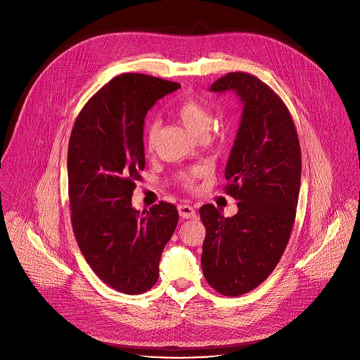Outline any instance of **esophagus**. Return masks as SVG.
I'll use <instances>...</instances> for the list:
<instances>
[{
  "instance_id": "1",
  "label": "esophagus",
  "mask_w": 360,
  "mask_h": 360,
  "mask_svg": "<svg viewBox=\"0 0 360 360\" xmlns=\"http://www.w3.org/2000/svg\"><path fill=\"white\" fill-rule=\"evenodd\" d=\"M178 212H179L181 218H184V219H193V218H196V212L191 207V205H185V203L178 205Z\"/></svg>"
}]
</instances>
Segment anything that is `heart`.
<instances>
[{
  "mask_svg": "<svg viewBox=\"0 0 360 360\" xmlns=\"http://www.w3.org/2000/svg\"><path fill=\"white\" fill-rule=\"evenodd\" d=\"M172 115L189 132H192L196 136H202L207 134L212 124V120H214V112H212L211 107H208L202 99H199L198 96H193V95L184 96L174 107ZM157 139H158V125L157 124L148 125V128L145 131V148L148 152H152L153 149H155ZM199 174H200V171L196 168L191 169L188 172H182L179 175L181 185L188 191L195 189L196 178L199 176Z\"/></svg>",
  "mask_w": 360,
  "mask_h": 360,
  "instance_id": "obj_1",
  "label": "heart"
}]
</instances>
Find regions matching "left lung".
Wrapping results in <instances>:
<instances>
[{"label":"left lung","instance_id":"left-lung-1","mask_svg":"<svg viewBox=\"0 0 360 360\" xmlns=\"http://www.w3.org/2000/svg\"><path fill=\"white\" fill-rule=\"evenodd\" d=\"M211 91H233L243 104L225 168V192L239 202L232 218L211 203L199 210L207 229L200 262L210 286L239 296L274 272L289 242L300 188V145L285 102L259 78L229 72Z\"/></svg>","mask_w":360,"mask_h":360}]
</instances>
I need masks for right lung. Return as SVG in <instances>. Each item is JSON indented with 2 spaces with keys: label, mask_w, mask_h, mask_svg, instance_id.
Masks as SVG:
<instances>
[{
  "label": "right lung",
  "mask_w": 360,
  "mask_h": 360,
  "mask_svg": "<svg viewBox=\"0 0 360 360\" xmlns=\"http://www.w3.org/2000/svg\"><path fill=\"white\" fill-rule=\"evenodd\" d=\"M179 86L121 74L89 98L70 136L68 196L77 243L95 275L127 295L157 283L162 250L179 219L175 205L164 200L143 212L131 205L145 168V115Z\"/></svg>",
  "instance_id": "1"
}]
</instances>
